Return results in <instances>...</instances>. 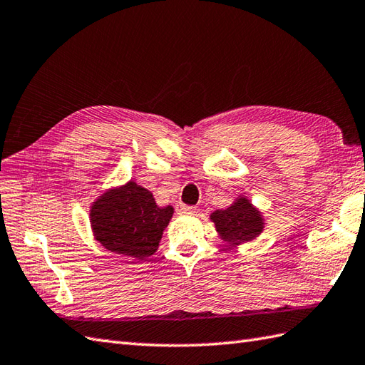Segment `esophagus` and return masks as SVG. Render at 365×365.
<instances>
[{
	"instance_id": "obj_1",
	"label": "esophagus",
	"mask_w": 365,
	"mask_h": 365,
	"mask_svg": "<svg viewBox=\"0 0 365 365\" xmlns=\"http://www.w3.org/2000/svg\"><path fill=\"white\" fill-rule=\"evenodd\" d=\"M177 211H179V213H188V215H191V213H194V211H196V207L185 205V203H179V205H177Z\"/></svg>"
}]
</instances>
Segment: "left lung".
Listing matches in <instances>:
<instances>
[{
  "label": "left lung",
  "mask_w": 365,
  "mask_h": 365,
  "mask_svg": "<svg viewBox=\"0 0 365 365\" xmlns=\"http://www.w3.org/2000/svg\"><path fill=\"white\" fill-rule=\"evenodd\" d=\"M210 219L215 222L217 233L233 245L255 240L264 228L261 213L245 197H238L225 210H216Z\"/></svg>",
  "instance_id": "left-lung-1"
}]
</instances>
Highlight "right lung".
<instances>
[{
	"label": "right lung",
	"instance_id": "1",
	"mask_svg": "<svg viewBox=\"0 0 365 365\" xmlns=\"http://www.w3.org/2000/svg\"><path fill=\"white\" fill-rule=\"evenodd\" d=\"M173 213L171 205L158 207L150 191L130 180L93 202L90 222L107 250L144 259L158 249Z\"/></svg>",
	"mask_w": 365,
	"mask_h": 365
}]
</instances>
